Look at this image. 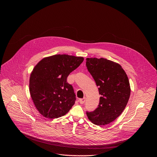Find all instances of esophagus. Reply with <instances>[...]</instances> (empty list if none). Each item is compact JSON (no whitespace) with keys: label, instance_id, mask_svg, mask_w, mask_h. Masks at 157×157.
Wrapping results in <instances>:
<instances>
[{"label":"esophagus","instance_id":"esophagus-1","mask_svg":"<svg viewBox=\"0 0 157 157\" xmlns=\"http://www.w3.org/2000/svg\"><path fill=\"white\" fill-rule=\"evenodd\" d=\"M79 101V103H80L81 104H84V102H85V101H86V98H84L80 99Z\"/></svg>","mask_w":157,"mask_h":157}]
</instances>
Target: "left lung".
Segmentation results:
<instances>
[{"instance_id":"8db88e82","label":"left lung","mask_w":157,"mask_h":157,"mask_svg":"<svg viewBox=\"0 0 157 157\" xmlns=\"http://www.w3.org/2000/svg\"><path fill=\"white\" fill-rule=\"evenodd\" d=\"M86 64L101 95L98 108L87 112V116L97 125L109 124L122 114L128 101L130 86L128 77L119 63L103 58H87Z\"/></svg>"}]
</instances>
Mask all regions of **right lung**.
I'll return each mask as SVG.
<instances>
[{
  "label": "right lung",
  "mask_w": 157,
  "mask_h": 157,
  "mask_svg": "<svg viewBox=\"0 0 157 157\" xmlns=\"http://www.w3.org/2000/svg\"><path fill=\"white\" fill-rule=\"evenodd\" d=\"M83 60L80 56L55 55L43 58L34 67L30 77V93L43 117L63 116L75 104L76 95L66 79Z\"/></svg>",
  "instance_id": "right-lung-1"
}]
</instances>
